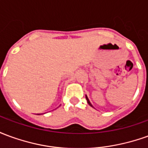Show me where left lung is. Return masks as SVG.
Here are the masks:
<instances>
[{
  "label": "left lung",
  "mask_w": 148,
  "mask_h": 148,
  "mask_svg": "<svg viewBox=\"0 0 148 148\" xmlns=\"http://www.w3.org/2000/svg\"><path fill=\"white\" fill-rule=\"evenodd\" d=\"M86 100H87V102H88V104H89V105H90V106H92V107H93V106H92V105H91V103H90V100L88 99V97H87V96H86Z\"/></svg>",
  "instance_id": "1"
}]
</instances>
